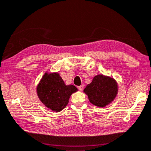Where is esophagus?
Returning <instances> with one entry per match:
<instances>
[{
	"mask_svg": "<svg viewBox=\"0 0 151 151\" xmlns=\"http://www.w3.org/2000/svg\"><path fill=\"white\" fill-rule=\"evenodd\" d=\"M78 88L80 90V91H82L83 89V85H81V86H78Z\"/></svg>",
	"mask_w": 151,
	"mask_h": 151,
	"instance_id": "34e87169",
	"label": "esophagus"
}]
</instances>
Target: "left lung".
<instances>
[{"label": "left lung", "mask_w": 151, "mask_h": 151, "mask_svg": "<svg viewBox=\"0 0 151 151\" xmlns=\"http://www.w3.org/2000/svg\"><path fill=\"white\" fill-rule=\"evenodd\" d=\"M83 92L93 105L104 107L116 97L117 84L114 79L98 75L93 78L92 83L86 86Z\"/></svg>", "instance_id": "obj_1"}]
</instances>
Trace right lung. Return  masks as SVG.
Wrapping results in <instances>:
<instances>
[{
    "label": "right lung",
    "mask_w": 151,
    "mask_h": 151,
    "mask_svg": "<svg viewBox=\"0 0 151 151\" xmlns=\"http://www.w3.org/2000/svg\"><path fill=\"white\" fill-rule=\"evenodd\" d=\"M77 90L73 85L66 86L58 73H45L37 88L41 102L55 112L62 110L68 104L70 96Z\"/></svg>",
    "instance_id": "add662e5"
}]
</instances>
